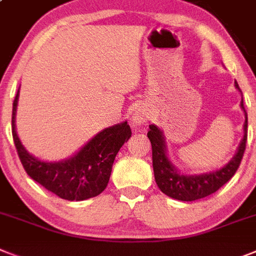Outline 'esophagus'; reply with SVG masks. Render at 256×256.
I'll list each match as a JSON object with an SVG mask.
<instances>
[{"mask_svg":"<svg viewBox=\"0 0 256 256\" xmlns=\"http://www.w3.org/2000/svg\"><path fill=\"white\" fill-rule=\"evenodd\" d=\"M151 113L146 106H139L136 108V110L134 112V114L132 117V126H135L136 128H143V124H146L148 122V118H150Z\"/></svg>","mask_w":256,"mask_h":256,"instance_id":"esophagus-1","label":"esophagus"}]
</instances>
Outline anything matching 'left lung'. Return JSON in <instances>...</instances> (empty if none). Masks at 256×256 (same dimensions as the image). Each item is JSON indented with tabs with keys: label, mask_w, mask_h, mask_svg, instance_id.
Wrapping results in <instances>:
<instances>
[{
	"label": "left lung",
	"mask_w": 256,
	"mask_h": 256,
	"mask_svg": "<svg viewBox=\"0 0 256 256\" xmlns=\"http://www.w3.org/2000/svg\"><path fill=\"white\" fill-rule=\"evenodd\" d=\"M234 87L241 92L237 82H234ZM242 95V92H241ZM242 112L244 113V136H242L237 151L233 158L226 164L216 170L199 173V174H188L173 164L168 154V147L165 142L164 132L158 124H150V132L147 136L152 146V165H154V181L165 195L169 198L182 202H192L214 194L221 186H224L237 172L244 156L246 139H248V113L244 110V98H241Z\"/></svg>",
	"instance_id": "left-lung-1"
}]
</instances>
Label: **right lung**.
Instances as JSON below:
<instances>
[{"label": "right lung", "instance_id": "obj_1", "mask_svg": "<svg viewBox=\"0 0 256 256\" xmlns=\"http://www.w3.org/2000/svg\"><path fill=\"white\" fill-rule=\"evenodd\" d=\"M19 88L12 104V128L15 147L27 174L65 200L80 202L102 194L108 186L118 151L132 136L128 121L98 132L70 158L60 161L40 160L26 150L16 132Z\"/></svg>", "mask_w": 256, "mask_h": 256}]
</instances>
